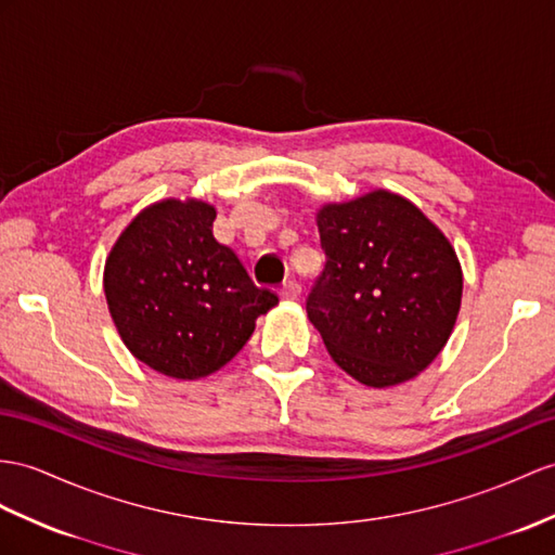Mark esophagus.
<instances>
[{
	"label": "esophagus",
	"mask_w": 555,
	"mask_h": 555,
	"mask_svg": "<svg viewBox=\"0 0 555 555\" xmlns=\"http://www.w3.org/2000/svg\"><path fill=\"white\" fill-rule=\"evenodd\" d=\"M299 294H301V287L296 285L294 280L285 282V285L280 287V299H282V301H294V299H299Z\"/></svg>",
	"instance_id": "1"
}]
</instances>
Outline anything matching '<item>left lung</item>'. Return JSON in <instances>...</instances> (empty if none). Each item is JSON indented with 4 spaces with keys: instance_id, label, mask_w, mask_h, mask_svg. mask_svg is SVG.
<instances>
[{
    "instance_id": "8db88e82",
    "label": "left lung",
    "mask_w": 555,
    "mask_h": 555,
    "mask_svg": "<svg viewBox=\"0 0 555 555\" xmlns=\"http://www.w3.org/2000/svg\"><path fill=\"white\" fill-rule=\"evenodd\" d=\"M315 221L327 263L306 310L332 360L370 388L414 379L448 344L462 308L452 242L384 188L327 202Z\"/></svg>"
}]
</instances>
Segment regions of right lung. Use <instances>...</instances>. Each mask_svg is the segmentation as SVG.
Segmentation results:
<instances>
[{
	"mask_svg": "<svg viewBox=\"0 0 555 555\" xmlns=\"http://www.w3.org/2000/svg\"><path fill=\"white\" fill-rule=\"evenodd\" d=\"M216 209L159 199L133 216L103 268L119 339L147 367L193 382L221 370L247 344L256 318L278 306L233 249L216 242Z\"/></svg>",
	"mask_w": 555,
	"mask_h": 555,
	"instance_id": "obj_1",
	"label": "right lung"
}]
</instances>
